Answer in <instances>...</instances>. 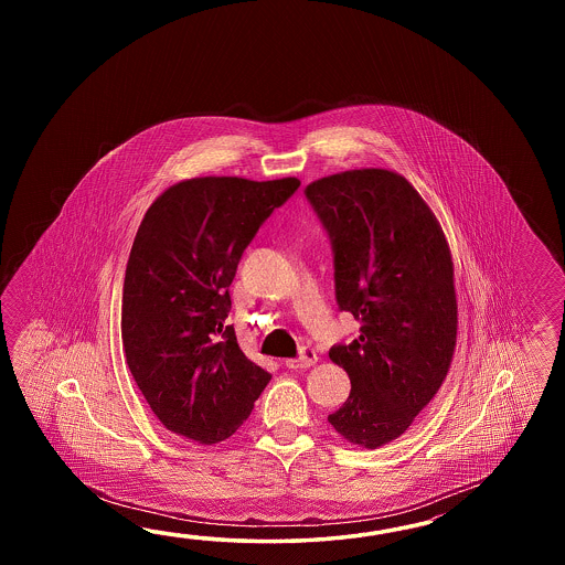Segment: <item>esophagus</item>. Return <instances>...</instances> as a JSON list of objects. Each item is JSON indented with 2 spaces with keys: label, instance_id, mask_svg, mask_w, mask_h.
I'll use <instances>...</instances> for the list:
<instances>
[{
  "label": "esophagus",
  "instance_id": "34e87169",
  "mask_svg": "<svg viewBox=\"0 0 565 565\" xmlns=\"http://www.w3.org/2000/svg\"><path fill=\"white\" fill-rule=\"evenodd\" d=\"M317 360L319 358H317V353L312 349H305L299 360H287L285 365H287L288 370H307V367H312Z\"/></svg>",
  "mask_w": 565,
  "mask_h": 565
}]
</instances>
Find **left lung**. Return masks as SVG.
Returning <instances> with one entry per match:
<instances>
[{"mask_svg": "<svg viewBox=\"0 0 565 565\" xmlns=\"http://www.w3.org/2000/svg\"><path fill=\"white\" fill-rule=\"evenodd\" d=\"M305 193L333 241L337 302L360 321L358 339L329 351L351 380L329 424L373 450L408 430L450 370L452 254L430 205L397 171L349 169Z\"/></svg>", "mask_w": 565, "mask_h": 565, "instance_id": "1", "label": "left lung"}]
</instances>
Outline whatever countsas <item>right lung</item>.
I'll return each instance as SVG.
<instances>
[{"instance_id":"1","label":"right lung","mask_w":565,"mask_h":565,"mask_svg":"<svg viewBox=\"0 0 565 565\" xmlns=\"http://www.w3.org/2000/svg\"><path fill=\"white\" fill-rule=\"evenodd\" d=\"M297 178L207 175L178 181L145 212L122 285L127 365L169 433L212 446L250 416L270 373L226 324L244 248Z\"/></svg>"}]
</instances>
